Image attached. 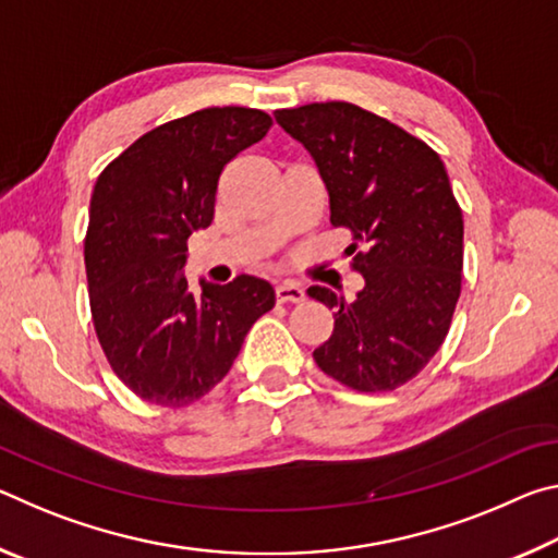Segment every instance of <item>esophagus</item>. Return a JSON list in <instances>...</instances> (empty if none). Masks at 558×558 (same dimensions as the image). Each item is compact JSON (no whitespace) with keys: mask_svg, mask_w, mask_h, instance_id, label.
Wrapping results in <instances>:
<instances>
[{"mask_svg":"<svg viewBox=\"0 0 558 558\" xmlns=\"http://www.w3.org/2000/svg\"><path fill=\"white\" fill-rule=\"evenodd\" d=\"M276 298H278V302H302L305 300V288L298 286V282H292V280H286L276 288Z\"/></svg>","mask_w":558,"mask_h":558,"instance_id":"34e87169","label":"esophagus"}]
</instances>
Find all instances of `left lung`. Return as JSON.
I'll use <instances>...</instances> for the list:
<instances>
[{
  "label": "left lung",
  "instance_id": "left-lung-1",
  "mask_svg": "<svg viewBox=\"0 0 558 558\" xmlns=\"http://www.w3.org/2000/svg\"><path fill=\"white\" fill-rule=\"evenodd\" d=\"M278 125L313 155L329 221L352 231V302L329 288L307 295L335 310L332 337L313 356L354 391H393L438 352L462 282V211L438 153L352 102L276 110Z\"/></svg>",
  "mask_w": 558,
  "mask_h": 558
}]
</instances>
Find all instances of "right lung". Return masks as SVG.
<instances>
[{
  "label": "right lung",
  "instance_id": "1",
  "mask_svg": "<svg viewBox=\"0 0 558 558\" xmlns=\"http://www.w3.org/2000/svg\"><path fill=\"white\" fill-rule=\"evenodd\" d=\"M256 108H204L135 140L102 169L90 196V315L112 372L143 401L182 409L226 374L253 323L276 305L270 282L184 278L186 239L214 221L223 167L266 137Z\"/></svg>",
  "mask_w": 558,
  "mask_h": 558
}]
</instances>
